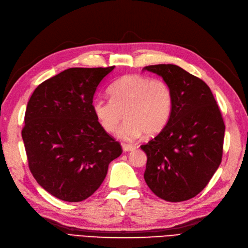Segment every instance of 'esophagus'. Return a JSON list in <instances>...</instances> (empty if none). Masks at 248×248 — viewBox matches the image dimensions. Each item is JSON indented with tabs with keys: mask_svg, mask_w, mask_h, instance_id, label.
<instances>
[{
	"mask_svg": "<svg viewBox=\"0 0 248 248\" xmlns=\"http://www.w3.org/2000/svg\"><path fill=\"white\" fill-rule=\"evenodd\" d=\"M136 147L135 146H132V145H127V144H124L123 145V150L124 151V153H129V151H133Z\"/></svg>",
	"mask_w": 248,
	"mask_h": 248,
	"instance_id": "esophagus-1",
	"label": "esophagus"
}]
</instances>
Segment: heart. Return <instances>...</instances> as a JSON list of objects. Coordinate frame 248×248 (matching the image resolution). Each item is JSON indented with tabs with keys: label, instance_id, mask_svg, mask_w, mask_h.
<instances>
[{
	"label": "heart",
	"instance_id": "obj_1",
	"mask_svg": "<svg viewBox=\"0 0 248 248\" xmlns=\"http://www.w3.org/2000/svg\"><path fill=\"white\" fill-rule=\"evenodd\" d=\"M110 100L97 99L93 103V113L104 130L116 132L117 137L133 142L143 133L148 136L161 132L169 123L174 105L170 85L162 79L143 75H125L108 90Z\"/></svg>",
	"mask_w": 248,
	"mask_h": 248
}]
</instances>
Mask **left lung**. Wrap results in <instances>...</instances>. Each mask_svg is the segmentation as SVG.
<instances>
[{
	"label": "left lung",
	"mask_w": 248,
	"mask_h": 248,
	"mask_svg": "<svg viewBox=\"0 0 248 248\" xmlns=\"http://www.w3.org/2000/svg\"><path fill=\"white\" fill-rule=\"evenodd\" d=\"M143 70L162 76L174 97L169 123L141 145L147 155L144 179L165 201H186L201 193L220 165L225 123L202 79L171 63Z\"/></svg>",
	"instance_id": "obj_1"
}]
</instances>
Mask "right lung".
Returning a JSON list of instances; mask_svg holds the SVG:
<instances>
[{
  "label": "right lung",
  "instance_id": "right-lung-1",
  "mask_svg": "<svg viewBox=\"0 0 248 248\" xmlns=\"http://www.w3.org/2000/svg\"><path fill=\"white\" fill-rule=\"evenodd\" d=\"M113 69H67L38 85L28 103L21 136L29 168L40 186L62 201L91 197L123 153L93 110L95 90Z\"/></svg>",
  "mask_w": 248,
  "mask_h": 248
}]
</instances>
